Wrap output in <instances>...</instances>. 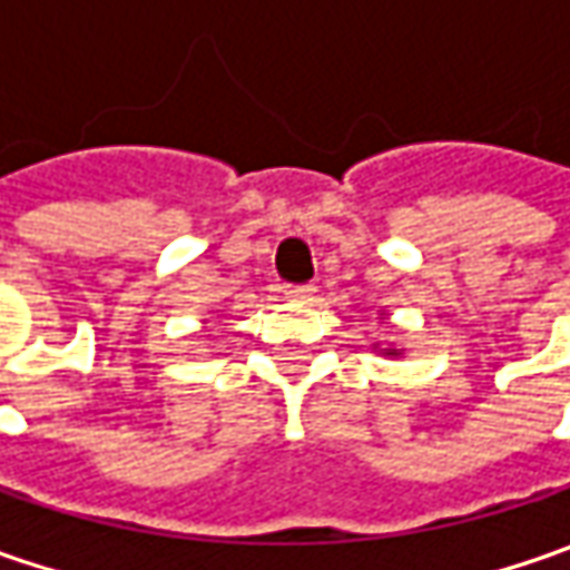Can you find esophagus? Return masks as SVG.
Returning <instances> with one entry per match:
<instances>
[{"label": "esophagus", "mask_w": 570, "mask_h": 570, "mask_svg": "<svg viewBox=\"0 0 570 570\" xmlns=\"http://www.w3.org/2000/svg\"><path fill=\"white\" fill-rule=\"evenodd\" d=\"M314 292H317L314 285H285V288H282V295L288 297V301H301V304H304V301H311Z\"/></svg>", "instance_id": "obj_1"}]
</instances>
